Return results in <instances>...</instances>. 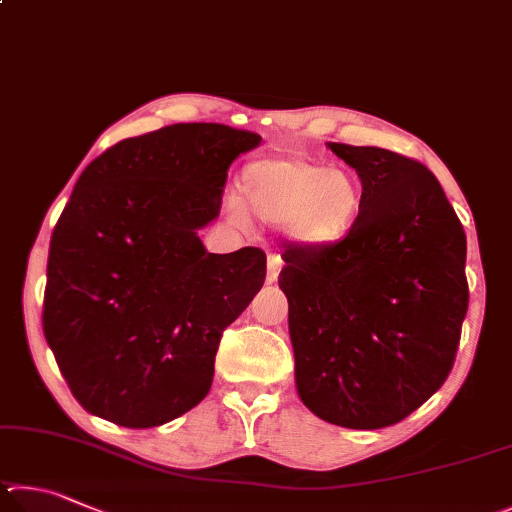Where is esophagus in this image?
<instances>
[{
	"label": "esophagus",
	"instance_id": "esophagus-1",
	"mask_svg": "<svg viewBox=\"0 0 512 512\" xmlns=\"http://www.w3.org/2000/svg\"><path fill=\"white\" fill-rule=\"evenodd\" d=\"M281 267H283V258H281L279 254H270V256H267V283H276V281H279Z\"/></svg>",
	"mask_w": 512,
	"mask_h": 512
}]
</instances>
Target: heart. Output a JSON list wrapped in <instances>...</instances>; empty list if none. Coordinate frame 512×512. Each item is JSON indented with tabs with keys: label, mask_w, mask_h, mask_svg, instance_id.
Here are the masks:
<instances>
[{
	"label": "heart",
	"mask_w": 512,
	"mask_h": 512,
	"mask_svg": "<svg viewBox=\"0 0 512 512\" xmlns=\"http://www.w3.org/2000/svg\"><path fill=\"white\" fill-rule=\"evenodd\" d=\"M238 191L249 213L283 224L285 236L301 247H328L348 236L362 209L357 179L339 168H324L297 157H261L240 170ZM231 197L229 213L245 220Z\"/></svg>",
	"instance_id": "b5f03b06"
}]
</instances>
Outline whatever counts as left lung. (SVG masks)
<instances>
[{
    "label": "left lung",
    "mask_w": 512,
    "mask_h": 512,
    "mask_svg": "<svg viewBox=\"0 0 512 512\" xmlns=\"http://www.w3.org/2000/svg\"><path fill=\"white\" fill-rule=\"evenodd\" d=\"M328 146L360 177L362 209L335 245L281 254L294 378L326 423L380 429L405 420L452 371L470 299L465 231L420 161Z\"/></svg>",
    "instance_id": "left-lung-1"
}]
</instances>
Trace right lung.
<instances>
[{"mask_svg":"<svg viewBox=\"0 0 512 512\" xmlns=\"http://www.w3.org/2000/svg\"><path fill=\"white\" fill-rule=\"evenodd\" d=\"M261 137L175 123L96 157L53 229L42 328L89 414L146 429L206 398L224 328L265 283L258 247L209 254L231 161Z\"/></svg>","mask_w":512,"mask_h":512,"instance_id":"right-lung-1","label":"right lung"}]
</instances>
